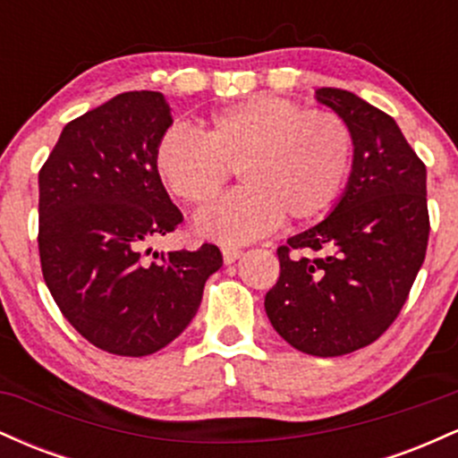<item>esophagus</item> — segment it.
<instances>
[{"instance_id":"34e87169","label":"esophagus","mask_w":458,"mask_h":458,"mask_svg":"<svg viewBox=\"0 0 458 458\" xmlns=\"http://www.w3.org/2000/svg\"><path fill=\"white\" fill-rule=\"evenodd\" d=\"M241 254H243V251H241L239 247H224V250H222V256H224L225 265H233L234 260L241 259Z\"/></svg>"}]
</instances>
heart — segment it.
I'll list each match as a JSON object with an SVG mask.
<instances>
[{"mask_svg": "<svg viewBox=\"0 0 458 458\" xmlns=\"http://www.w3.org/2000/svg\"><path fill=\"white\" fill-rule=\"evenodd\" d=\"M353 157V131L340 114L259 94L211 114L202 135L185 124L165 129L152 163L163 185L193 207L211 202L234 170L243 187L204 208L196 228L245 243L284 217H323L343 193Z\"/></svg>", "mask_w": 458, "mask_h": 458, "instance_id": "heart-1", "label": "heart"}]
</instances>
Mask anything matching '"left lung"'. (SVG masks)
Returning a JSON list of instances; mask_svg holds the SVG:
<instances>
[{
	"label": "left lung",
	"mask_w": 458,
	"mask_h": 458,
	"mask_svg": "<svg viewBox=\"0 0 458 458\" xmlns=\"http://www.w3.org/2000/svg\"><path fill=\"white\" fill-rule=\"evenodd\" d=\"M317 101L353 131V167L334 211L277 247L265 310L297 351L338 357L375 343L407 301L428 245L427 165L364 98L320 88Z\"/></svg>",
	"instance_id": "obj_1"
}]
</instances>
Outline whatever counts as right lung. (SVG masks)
<instances>
[{
  "label": "right lung",
  "mask_w": 458,
  "mask_h": 458,
  "mask_svg": "<svg viewBox=\"0 0 458 458\" xmlns=\"http://www.w3.org/2000/svg\"><path fill=\"white\" fill-rule=\"evenodd\" d=\"M161 92H123L71 120L38 174L43 277L64 318L88 343L144 357L196 317L217 245L144 251L182 222L157 176L155 146L170 129Z\"/></svg>",
  "instance_id": "add662e5"
}]
</instances>
